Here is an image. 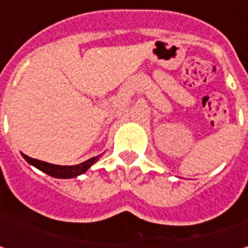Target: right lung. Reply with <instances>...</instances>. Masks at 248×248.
<instances>
[{
	"label": "right lung",
	"mask_w": 248,
	"mask_h": 248,
	"mask_svg": "<svg viewBox=\"0 0 248 248\" xmlns=\"http://www.w3.org/2000/svg\"><path fill=\"white\" fill-rule=\"evenodd\" d=\"M23 157L26 158L27 163L37 167L38 170H41L43 172L48 174V175L55 176V178H74V176L81 175L82 172H85L93 163L98 161L99 156H95V157L90 158V160L84 161L81 164H77V166H56V164H51V163H45L41 160L29 157L26 155H23Z\"/></svg>",
	"instance_id": "1"
}]
</instances>
